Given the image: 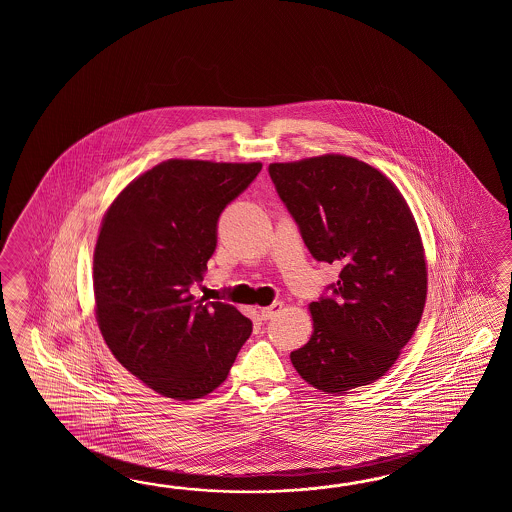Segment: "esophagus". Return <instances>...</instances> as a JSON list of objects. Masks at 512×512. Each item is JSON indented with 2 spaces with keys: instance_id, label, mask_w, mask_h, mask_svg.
<instances>
[{
  "instance_id": "1",
  "label": "esophagus",
  "mask_w": 512,
  "mask_h": 512,
  "mask_svg": "<svg viewBox=\"0 0 512 512\" xmlns=\"http://www.w3.org/2000/svg\"><path fill=\"white\" fill-rule=\"evenodd\" d=\"M282 307V302H274V304L269 305V307L260 309V316L263 320H271L272 316H276L282 311Z\"/></svg>"
}]
</instances>
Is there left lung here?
<instances>
[{
	"label": "left lung",
	"instance_id": "obj_1",
	"mask_svg": "<svg viewBox=\"0 0 512 512\" xmlns=\"http://www.w3.org/2000/svg\"><path fill=\"white\" fill-rule=\"evenodd\" d=\"M269 175L311 256L342 267L309 305L313 335L291 353L294 368L327 393L377 381L425 309V252L410 208L386 175L346 155L274 163Z\"/></svg>",
	"mask_w": 512,
	"mask_h": 512
}]
</instances>
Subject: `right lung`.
I'll return each instance as SVG.
<instances>
[{
	"label": "right lung",
	"mask_w": 512,
	"mask_h": 512,
	"mask_svg": "<svg viewBox=\"0 0 512 512\" xmlns=\"http://www.w3.org/2000/svg\"><path fill=\"white\" fill-rule=\"evenodd\" d=\"M261 163L170 159L113 201L93 254L100 333L115 359L170 399H201L227 379L252 322L234 305L196 300L218 245L221 212Z\"/></svg>",
	"instance_id": "1"
}]
</instances>
